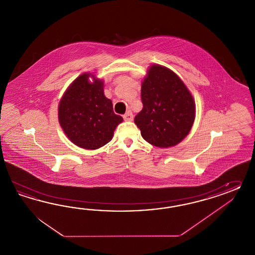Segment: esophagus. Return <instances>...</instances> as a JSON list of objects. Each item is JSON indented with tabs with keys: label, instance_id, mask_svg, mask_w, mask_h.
<instances>
[{
	"label": "esophagus",
	"instance_id": "1",
	"mask_svg": "<svg viewBox=\"0 0 255 255\" xmlns=\"http://www.w3.org/2000/svg\"><path fill=\"white\" fill-rule=\"evenodd\" d=\"M124 121H126V122H131V121H132L133 115H132V113H131L130 110L127 111V112L124 114Z\"/></svg>",
	"mask_w": 255,
	"mask_h": 255
}]
</instances>
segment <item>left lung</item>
I'll list each match as a JSON object with an SVG mask.
<instances>
[{"mask_svg": "<svg viewBox=\"0 0 255 255\" xmlns=\"http://www.w3.org/2000/svg\"><path fill=\"white\" fill-rule=\"evenodd\" d=\"M143 110L134 118L142 137L166 148L179 144L192 128L196 105L190 91L172 70L152 64L142 81Z\"/></svg>", "mask_w": 255, "mask_h": 255, "instance_id": "left-lung-1", "label": "left lung"}]
</instances>
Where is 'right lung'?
I'll return each instance as SVG.
<instances>
[{"mask_svg": "<svg viewBox=\"0 0 255 255\" xmlns=\"http://www.w3.org/2000/svg\"><path fill=\"white\" fill-rule=\"evenodd\" d=\"M92 81H90L89 79ZM124 119L104 95V81L91 72L76 78L58 105V122L74 145L95 150L108 144Z\"/></svg>", "mask_w": 255, "mask_h": 255, "instance_id": "1", "label": "right lung"}]
</instances>
